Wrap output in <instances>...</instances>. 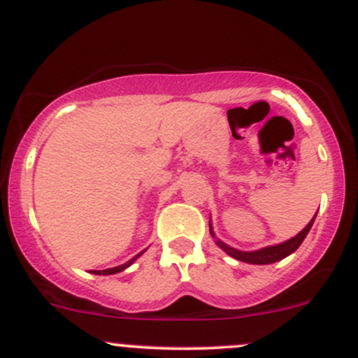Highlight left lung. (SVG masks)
Listing matches in <instances>:
<instances>
[{"mask_svg":"<svg viewBox=\"0 0 358 358\" xmlns=\"http://www.w3.org/2000/svg\"><path fill=\"white\" fill-rule=\"evenodd\" d=\"M315 216H313V218L310 220L308 225H306L305 229H303L301 232L298 234V236L292 237V239H289V241H286V243L277 244V246H268V248H263V249H258V251H251V252L239 251V249H234V248L227 246V244L220 243V241H218V246L222 248L223 251L227 252V255H230V256H232V258L239 259V262L252 263V265H268V263H275V262H279V259H282V258H286V256H289L291 252H294L296 249L301 246V243H303V241H305L306 234H308L310 229H312L313 220H315ZM209 232H211V236H215V234H213V230H211V225H209Z\"/></svg>","mask_w":358,"mask_h":358,"instance_id":"obj_1","label":"left lung"}]
</instances>
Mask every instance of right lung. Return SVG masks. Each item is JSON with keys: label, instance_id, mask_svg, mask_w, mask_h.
Listing matches in <instances>:
<instances>
[{"label": "right lung", "instance_id": "right-lung-1", "mask_svg": "<svg viewBox=\"0 0 358 358\" xmlns=\"http://www.w3.org/2000/svg\"><path fill=\"white\" fill-rule=\"evenodd\" d=\"M140 255H142V252H140ZM140 255H136L135 258H131V259H129L128 263H124V265H119V266H114V268H107V270H95V272H93V273H96V275H110V273H117V272H122V270H124V268H128V266L131 265V263L135 262V259L138 258Z\"/></svg>", "mask_w": 358, "mask_h": 358}]
</instances>
